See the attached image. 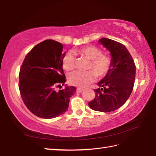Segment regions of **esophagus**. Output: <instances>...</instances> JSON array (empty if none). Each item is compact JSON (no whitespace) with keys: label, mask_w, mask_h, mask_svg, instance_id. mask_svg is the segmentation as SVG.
<instances>
[{"label":"esophagus","mask_w":156,"mask_h":156,"mask_svg":"<svg viewBox=\"0 0 156 156\" xmlns=\"http://www.w3.org/2000/svg\"><path fill=\"white\" fill-rule=\"evenodd\" d=\"M83 90V88H80V87H78L77 88V90H76V91L77 92V93H80Z\"/></svg>","instance_id":"1"}]
</instances>
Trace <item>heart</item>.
I'll list each match as a JSON object with an SVG mask.
<instances>
[{
    "instance_id": "b5f03b06",
    "label": "heart",
    "mask_w": 156,
    "mask_h": 156,
    "mask_svg": "<svg viewBox=\"0 0 156 156\" xmlns=\"http://www.w3.org/2000/svg\"><path fill=\"white\" fill-rule=\"evenodd\" d=\"M77 55L90 60L87 69L90 71H75L69 75V83L79 87H85L94 81L96 75L102 78L109 72L112 65V59L107 54L101 52V50L95 46H85L74 50ZM62 68L71 71L75 68V58L71 52H67L62 59Z\"/></svg>"
}]
</instances>
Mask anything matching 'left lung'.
Masks as SVG:
<instances>
[{"mask_svg":"<svg viewBox=\"0 0 156 156\" xmlns=\"http://www.w3.org/2000/svg\"><path fill=\"white\" fill-rule=\"evenodd\" d=\"M99 42L112 55V65L108 74L94 89L95 98L88 103L92 110L109 112L121 107L133 91L135 79V65L131 54L122 44L108 38Z\"/></svg>","mask_w":156,"mask_h":156,"instance_id":"obj_1","label":"left lung"}]
</instances>
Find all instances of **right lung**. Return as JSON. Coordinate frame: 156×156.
<instances>
[{"label":"right lung","mask_w":156,"mask_h":156,"mask_svg":"<svg viewBox=\"0 0 156 156\" xmlns=\"http://www.w3.org/2000/svg\"><path fill=\"white\" fill-rule=\"evenodd\" d=\"M62 48L61 43L44 40L27 53L20 68L19 88L22 100L28 110L40 118L50 119L65 113L70 98L76 91L73 86L61 89L66 81Z\"/></svg>","instance_id":"right-lung-1"}]
</instances>
